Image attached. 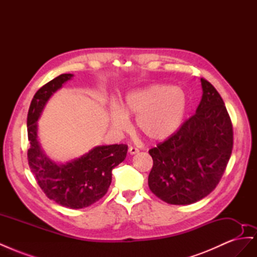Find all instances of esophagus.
Instances as JSON below:
<instances>
[{
    "label": "esophagus",
    "mask_w": 257,
    "mask_h": 257,
    "mask_svg": "<svg viewBox=\"0 0 257 257\" xmlns=\"http://www.w3.org/2000/svg\"><path fill=\"white\" fill-rule=\"evenodd\" d=\"M128 152H130L131 154H136V153L139 152V150L137 149L136 147H130V148H128Z\"/></svg>",
    "instance_id": "34e87169"
}]
</instances>
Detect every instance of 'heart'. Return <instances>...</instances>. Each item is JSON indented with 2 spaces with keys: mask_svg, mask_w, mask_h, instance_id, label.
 Returning <instances> with one entry per match:
<instances>
[{
  "mask_svg": "<svg viewBox=\"0 0 257 257\" xmlns=\"http://www.w3.org/2000/svg\"><path fill=\"white\" fill-rule=\"evenodd\" d=\"M186 109V98L181 89L153 85L128 94L122 109L110 111L112 127L124 132L130 127L127 116L136 115L137 128L151 142H163L180 127Z\"/></svg>",
  "mask_w": 257,
  "mask_h": 257,
  "instance_id": "1",
  "label": "heart"
}]
</instances>
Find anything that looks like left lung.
I'll list each match as a JSON object with an SVG mask.
<instances>
[{"instance_id":"8db88e82","label":"left lung","mask_w":257,"mask_h":257,"mask_svg":"<svg viewBox=\"0 0 257 257\" xmlns=\"http://www.w3.org/2000/svg\"><path fill=\"white\" fill-rule=\"evenodd\" d=\"M203 97L196 112L176 133L149 150L153 166L148 184L170 205H190L219 184L230 159L232 123L219 92L201 78Z\"/></svg>"}]
</instances>
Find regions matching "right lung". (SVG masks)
<instances>
[{
    "label": "right lung",
    "instance_id": "1",
    "mask_svg": "<svg viewBox=\"0 0 257 257\" xmlns=\"http://www.w3.org/2000/svg\"><path fill=\"white\" fill-rule=\"evenodd\" d=\"M62 74L38 90L28 112V162L37 184L49 199L71 209L89 207L102 198L111 183V172L126 158V145L95 147L80 159L57 165L42 152L37 142V120L49 97L71 79Z\"/></svg>",
    "mask_w": 257,
    "mask_h": 257
}]
</instances>
